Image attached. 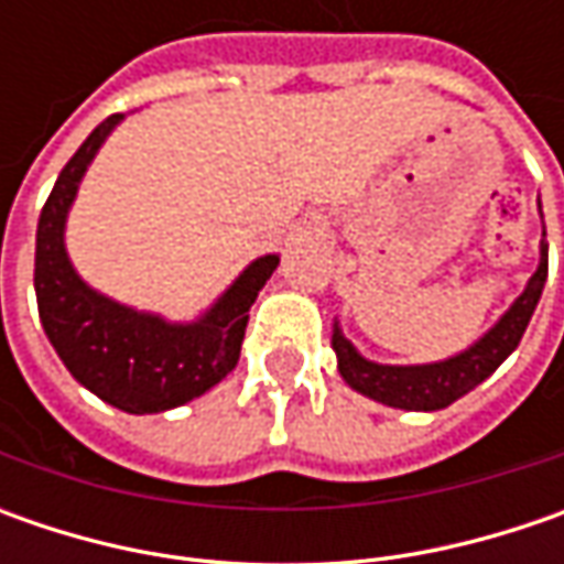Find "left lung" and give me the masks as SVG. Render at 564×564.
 Listing matches in <instances>:
<instances>
[{"label": "left lung", "mask_w": 564, "mask_h": 564, "mask_svg": "<svg viewBox=\"0 0 564 564\" xmlns=\"http://www.w3.org/2000/svg\"><path fill=\"white\" fill-rule=\"evenodd\" d=\"M543 216V209H540ZM546 270H550V245H546V228L540 241V267L528 279L524 292L514 297L506 314L489 326L484 336L465 351L452 355L433 364H377L364 358L358 348L345 338L338 319L333 323V351L338 358V373L341 379L367 399L401 408V411H440L452 401L477 389L487 377L499 370V364L509 358L524 336L531 323L536 301L546 285Z\"/></svg>", "instance_id": "8db88e82"}]
</instances>
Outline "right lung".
Here are the masks:
<instances>
[{
  "mask_svg": "<svg viewBox=\"0 0 564 564\" xmlns=\"http://www.w3.org/2000/svg\"><path fill=\"white\" fill-rule=\"evenodd\" d=\"M121 119L99 121L58 172L36 223L33 289L46 338L84 389L128 414H160L200 399L235 370L250 304L279 267V253L248 263L204 314L187 323L134 311L87 285L65 248V223L87 165Z\"/></svg>",
  "mask_w": 564,
  "mask_h": 564,
  "instance_id": "add662e5",
  "label": "right lung"
}]
</instances>
